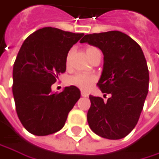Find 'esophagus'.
<instances>
[{
    "label": "esophagus",
    "mask_w": 159,
    "mask_h": 159,
    "mask_svg": "<svg viewBox=\"0 0 159 159\" xmlns=\"http://www.w3.org/2000/svg\"><path fill=\"white\" fill-rule=\"evenodd\" d=\"M81 94H82V96H84V97H87V96H88V93L85 92V91H81Z\"/></svg>",
    "instance_id": "1"
}]
</instances>
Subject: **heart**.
Wrapping results in <instances>:
<instances>
[{
    "mask_svg": "<svg viewBox=\"0 0 159 159\" xmlns=\"http://www.w3.org/2000/svg\"><path fill=\"white\" fill-rule=\"evenodd\" d=\"M98 49L93 47V46H90L86 49V53L87 55L89 56L90 54H92L94 52L97 51ZM70 53H68L67 57H66V65H68L69 64V58H70ZM96 80V77L94 76V75L92 74H84V73H77L72 76L69 77V84H72V85H75V86H77L83 90H87L88 88H90V86L94 84Z\"/></svg>",
    "mask_w": 159,
    "mask_h": 159,
    "instance_id": "obj_1",
    "label": "heart"
}]
</instances>
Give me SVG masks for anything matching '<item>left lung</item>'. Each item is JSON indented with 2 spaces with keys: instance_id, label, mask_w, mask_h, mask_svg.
Wrapping results in <instances>:
<instances>
[{
  "instance_id": "left-lung-1",
  "label": "left lung",
  "mask_w": 159,
  "mask_h": 159,
  "mask_svg": "<svg viewBox=\"0 0 159 159\" xmlns=\"http://www.w3.org/2000/svg\"><path fill=\"white\" fill-rule=\"evenodd\" d=\"M80 43L102 51L104 65L97 86L102 93L110 94L107 102L89 96L88 125L96 135L107 139L126 137L138 122L148 93L149 74L144 52L131 37L118 31L86 34Z\"/></svg>"
}]
</instances>
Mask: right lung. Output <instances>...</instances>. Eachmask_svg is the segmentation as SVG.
Returning <instances> with one entry per match:
<instances>
[{
    "mask_svg": "<svg viewBox=\"0 0 159 159\" xmlns=\"http://www.w3.org/2000/svg\"><path fill=\"white\" fill-rule=\"evenodd\" d=\"M83 35L44 27L23 42L13 65L12 94L18 117L31 134L47 136L61 130L80 98L75 85L58 94L51 86L65 72L67 53Z\"/></svg>",
    "mask_w": 159,
    "mask_h": 159,
    "instance_id": "add662e5",
    "label": "right lung"
}]
</instances>
